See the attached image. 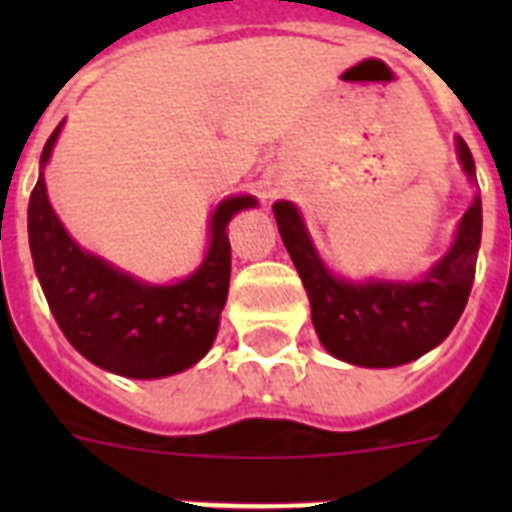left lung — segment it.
Returning <instances> with one entry per match:
<instances>
[{
	"instance_id": "obj_1",
	"label": "left lung",
	"mask_w": 512,
	"mask_h": 512,
	"mask_svg": "<svg viewBox=\"0 0 512 512\" xmlns=\"http://www.w3.org/2000/svg\"><path fill=\"white\" fill-rule=\"evenodd\" d=\"M456 156L477 182L469 146L456 135ZM279 233L312 310V325L330 356L354 366L410 364L443 343L467 307L482 241V197L459 220L454 243L420 279L338 277L320 259L305 217L287 200L274 202Z\"/></svg>"
}]
</instances>
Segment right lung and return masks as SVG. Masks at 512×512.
I'll use <instances>...</instances> for the list:
<instances>
[{
	"mask_svg": "<svg viewBox=\"0 0 512 512\" xmlns=\"http://www.w3.org/2000/svg\"><path fill=\"white\" fill-rule=\"evenodd\" d=\"M63 122L40 153V174L27 205V238L38 282L63 336L87 361L130 379H161L194 366L212 348L228 300L230 241L235 212L256 197H225L210 215V246L189 277L151 284L79 246L53 212L45 164Z\"/></svg>",
	"mask_w": 512,
	"mask_h": 512,
	"instance_id": "obj_1",
	"label": "right lung"
}]
</instances>
